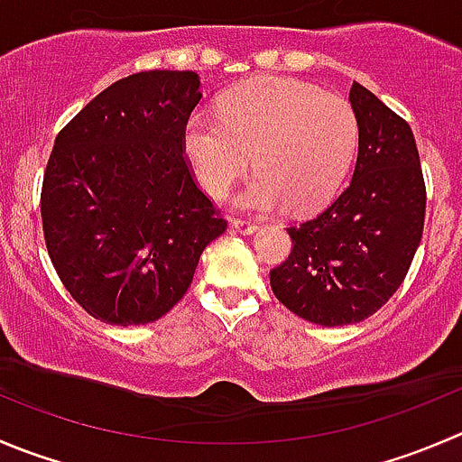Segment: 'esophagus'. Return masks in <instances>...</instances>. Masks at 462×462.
I'll return each instance as SVG.
<instances>
[{
  "mask_svg": "<svg viewBox=\"0 0 462 462\" xmlns=\"http://www.w3.org/2000/svg\"><path fill=\"white\" fill-rule=\"evenodd\" d=\"M232 227H235L236 232H241V235H254V232L259 230L254 223L244 221V218H235V221H232Z\"/></svg>",
  "mask_w": 462,
  "mask_h": 462,
  "instance_id": "obj_1",
  "label": "esophagus"
}]
</instances>
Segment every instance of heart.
Segmentation results:
<instances>
[{
  "mask_svg": "<svg viewBox=\"0 0 462 462\" xmlns=\"http://www.w3.org/2000/svg\"><path fill=\"white\" fill-rule=\"evenodd\" d=\"M359 124L350 103L307 83L262 79L227 94L221 112H194L182 131V149L199 185L223 199L248 171L253 180L236 208L293 212L325 205L350 169Z\"/></svg>",
  "mask_w": 462,
  "mask_h": 462,
  "instance_id": "b5f03b06",
  "label": "heart"
}]
</instances>
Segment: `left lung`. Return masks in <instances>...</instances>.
I'll list each match as a JSON object with an SVG mask.
<instances>
[{"mask_svg": "<svg viewBox=\"0 0 462 462\" xmlns=\"http://www.w3.org/2000/svg\"><path fill=\"white\" fill-rule=\"evenodd\" d=\"M359 155L350 185L311 221L286 227L289 259L271 289L295 316L322 327L352 325L393 298L424 230V189L409 124L364 85L352 83Z\"/></svg>", "mask_w": 462, "mask_h": 462, "instance_id": "obj_1", "label": "left lung"}]
</instances>
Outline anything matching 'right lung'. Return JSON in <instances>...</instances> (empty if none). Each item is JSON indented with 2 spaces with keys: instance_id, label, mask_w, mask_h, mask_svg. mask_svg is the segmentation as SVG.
<instances>
[{
  "instance_id": "obj_1",
  "label": "right lung",
  "mask_w": 462,
  "mask_h": 462,
  "mask_svg": "<svg viewBox=\"0 0 462 462\" xmlns=\"http://www.w3.org/2000/svg\"><path fill=\"white\" fill-rule=\"evenodd\" d=\"M200 98L196 71H140L97 94L53 142L40 203L49 257L107 325L162 318L226 232L182 155Z\"/></svg>"
}]
</instances>
